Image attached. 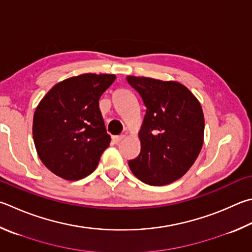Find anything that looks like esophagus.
I'll list each match as a JSON object with an SVG mask.
<instances>
[{
	"mask_svg": "<svg viewBox=\"0 0 252 252\" xmlns=\"http://www.w3.org/2000/svg\"><path fill=\"white\" fill-rule=\"evenodd\" d=\"M125 136L126 135H123V134H121V135H114V136H112V141L114 142V143H119V142H120L122 139H125Z\"/></svg>",
	"mask_w": 252,
	"mask_h": 252,
	"instance_id": "esophagus-1",
	"label": "esophagus"
}]
</instances>
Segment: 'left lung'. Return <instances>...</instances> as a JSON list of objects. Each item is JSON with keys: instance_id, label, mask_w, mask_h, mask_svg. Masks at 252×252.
<instances>
[{"instance_id": "8db88e82", "label": "left lung", "mask_w": 252, "mask_h": 252, "mask_svg": "<svg viewBox=\"0 0 252 252\" xmlns=\"http://www.w3.org/2000/svg\"><path fill=\"white\" fill-rule=\"evenodd\" d=\"M126 81L146 108L139 131L140 154L129 166L145 184H171L189 170L202 150V106L181 82L135 76H127Z\"/></svg>"}]
</instances>
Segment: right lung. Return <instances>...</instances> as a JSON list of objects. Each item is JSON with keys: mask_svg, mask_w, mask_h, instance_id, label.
Returning a JSON list of instances; mask_svg holds the SVG:
<instances>
[{"mask_svg": "<svg viewBox=\"0 0 252 252\" xmlns=\"http://www.w3.org/2000/svg\"><path fill=\"white\" fill-rule=\"evenodd\" d=\"M116 75L82 74L55 85L36 107L33 139L40 161L55 175L78 181L93 173L111 138L99 99Z\"/></svg>", "mask_w": 252, "mask_h": 252, "instance_id": "add662e5", "label": "right lung"}]
</instances>
